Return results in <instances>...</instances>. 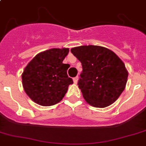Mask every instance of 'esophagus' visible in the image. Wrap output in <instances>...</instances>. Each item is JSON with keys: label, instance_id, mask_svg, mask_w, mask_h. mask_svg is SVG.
Returning a JSON list of instances; mask_svg holds the SVG:
<instances>
[{"label": "esophagus", "instance_id": "34e87169", "mask_svg": "<svg viewBox=\"0 0 146 146\" xmlns=\"http://www.w3.org/2000/svg\"><path fill=\"white\" fill-rule=\"evenodd\" d=\"M78 80V77H75V78H73V81H74V84H77Z\"/></svg>", "mask_w": 146, "mask_h": 146}]
</instances>
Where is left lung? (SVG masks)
Returning <instances> with one entry per match:
<instances>
[{"instance_id": "8db88e82", "label": "left lung", "mask_w": 146, "mask_h": 146, "mask_svg": "<svg viewBox=\"0 0 146 146\" xmlns=\"http://www.w3.org/2000/svg\"><path fill=\"white\" fill-rule=\"evenodd\" d=\"M71 52L82 64L78 85L86 102L100 108L115 102L125 90L128 76L119 56L97 45L76 47Z\"/></svg>"}]
</instances>
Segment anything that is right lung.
<instances>
[{
  "mask_svg": "<svg viewBox=\"0 0 146 146\" xmlns=\"http://www.w3.org/2000/svg\"><path fill=\"white\" fill-rule=\"evenodd\" d=\"M68 48H52L39 53L29 62L22 76L27 96L42 106H52L66 95L73 80L67 74L68 64L62 63Z\"/></svg>",
  "mask_w": 146,
  "mask_h": 146,
  "instance_id": "obj_1",
  "label": "right lung"
}]
</instances>
